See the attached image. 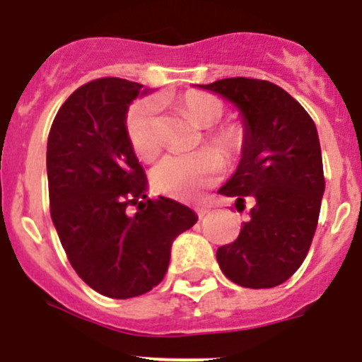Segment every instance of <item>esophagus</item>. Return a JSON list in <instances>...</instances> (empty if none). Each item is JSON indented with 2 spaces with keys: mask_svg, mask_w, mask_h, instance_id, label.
Wrapping results in <instances>:
<instances>
[{
  "mask_svg": "<svg viewBox=\"0 0 362 362\" xmlns=\"http://www.w3.org/2000/svg\"><path fill=\"white\" fill-rule=\"evenodd\" d=\"M196 212H198L199 219H203V217H205L206 214H209V209H198V210H196Z\"/></svg>",
  "mask_w": 362,
  "mask_h": 362,
  "instance_id": "obj_1",
  "label": "esophagus"
}]
</instances>
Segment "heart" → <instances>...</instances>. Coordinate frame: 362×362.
<instances>
[{"instance_id":"obj_1","label":"heart","mask_w":362,"mask_h":362,"mask_svg":"<svg viewBox=\"0 0 362 362\" xmlns=\"http://www.w3.org/2000/svg\"><path fill=\"white\" fill-rule=\"evenodd\" d=\"M180 110L203 129L214 127L224 117V106L209 93L189 92L178 103ZM125 131L134 152L143 159H153L160 150L159 104L141 99L132 104L125 118ZM209 141L226 159H235L244 146V131L238 125H223L209 132ZM214 150H199L189 156H168L150 173L156 191L173 198H192L223 173V159Z\"/></svg>"}]
</instances>
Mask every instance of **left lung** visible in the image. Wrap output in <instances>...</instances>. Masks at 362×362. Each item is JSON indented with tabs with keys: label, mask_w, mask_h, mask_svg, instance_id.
<instances>
[{
	"label": "left lung",
	"mask_w": 362,
	"mask_h": 362,
	"mask_svg": "<svg viewBox=\"0 0 362 362\" xmlns=\"http://www.w3.org/2000/svg\"><path fill=\"white\" fill-rule=\"evenodd\" d=\"M198 88L233 104L244 125L240 160L219 194L252 202L237 240L217 249L230 281L245 288L285 283L310 251L325 191L318 132L292 95L274 83L228 77Z\"/></svg>",
	"instance_id": "8db88e82"
}]
</instances>
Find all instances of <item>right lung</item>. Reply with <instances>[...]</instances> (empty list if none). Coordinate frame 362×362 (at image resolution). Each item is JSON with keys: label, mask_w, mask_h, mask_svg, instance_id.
<instances>
[{"label": "right lung", "mask_w": 362, "mask_h": 362, "mask_svg": "<svg viewBox=\"0 0 362 362\" xmlns=\"http://www.w3.org/2000/svg\"><path fill=\"white\" fill-rule=\"evenodd\" d=\"M148 92L118 77L83 84L59 107L47 139L52 224L77 276L111 299L159 285L173 240L198 221L182 203L146 196L148 180L125 118ZM129 204H138L139 212L127 214Z\"/></svg>", "instance_id": "add662e5"}]
</instances>
